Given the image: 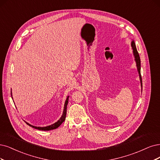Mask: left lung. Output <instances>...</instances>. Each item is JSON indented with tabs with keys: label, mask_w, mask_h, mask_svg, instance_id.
<instances>
[{
	"label": "left lung",
	"mask_w": 160,
	"mask_h": 160,
	"mask_svg": "<svg viewBox=\"0 0 160 160\" xmlns=\"http://www.w3.org/2000/svg\"><path fill=\"white\" fill-rule=\"evenodd\" d=\"M131 47H132V49L133 52V55L134 57V60L136 62V64H137V70L139 74V78H140V84H141V88L142 90V77H141V73H140V58L138 52L137 51V47H136V44L134 43V41L132 40L131 41Z\"/></svg>",
	"instance_id": "obj_1"
}]
</instances>
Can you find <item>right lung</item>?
<instances>
[{
	"instance_id": "obj_1",
	"label": "right lung",
	"mask_w": 160,
	"mask_h": 160,
	"mask_svg": "<svg viewBox=\"0 0 160 160\" xmlns=\"http://www.w3.org/2000/svg\"><path fill=\"white\" fill-rule=\"evenodd\" d=\"M11 96H12V89H11ZM68 98L69 96H67L66 101H65L64 103V109H63V113L62 116L61 117L60 119H59L57 122H55L54 124H52L51 125L47 126V127H35V126H33L30 124H29L28 122H26L27 123V125H28L29 126H30L35 129H38V130H41V131H51V130H53V129H56L59 126H60L61 124L64 121L65 119H66V115H67V105H68Z\"/></svg>"
}]
</instances>
